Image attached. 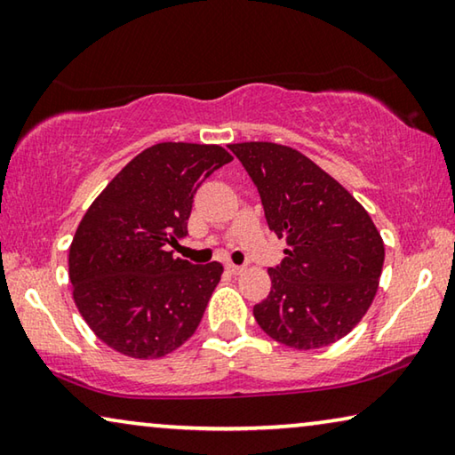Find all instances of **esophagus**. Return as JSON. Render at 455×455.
Masks as SVG:
<instances>
[{
  "label": "esophagus",
  "mask_w": 455,
  "mask_h": 455,
  "mask_svg": "<svg viewBox=\"0 0 455 455\" xmlns=\"http://www.w3.org/2000/svg\"><path fill=\"white\" fill-rule=\"evenodd\" d=\"M226 268L232 275H240V273H243V267H240V265H232V262H228L226 265Z\"/></svg>",
  "instance_id": "esophagus-1"
}]
</instances>
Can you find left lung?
Masks as SVG:
<instances>
[{
	"instance_id": "obj_1",
	"label": "left lung",
	"mask_w": 455,
	"mask_h": 455,
	"mask_svg": "<svg viewBox=\"0 0 455 455\" xmlns=\"http://www.w3.org/2000/svg\"><path fill=\"white\" fill-rule=\"evenodd\" d=\"M259 188L268 228L287 238L254 318L281 345L309 351L359 324L378 291L384 242L370 213L324 170L279 143L229 146Z\"/></svg>"
}]
</instances>
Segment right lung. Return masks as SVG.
I'll return each instance as SVG.
<instances>
[{
  "label": "right lung",
  "instance_id": "1",
  "mask_svg": "<svg viewBox=\"0 0 455 455\" xmlns=\"http://www.w3.org/2000/svg\"><path fill=\"white\" fill-rule=\"evenodd\" d=\"M234 157L220 146L157 143L92 203L69 248L76 306L110 348L157 359L193 337L221 279L220 262L176 259L196 188Z\"/></svg>",
  "mask_w": 455,
  "mask_h": 455
}]
</instances>
